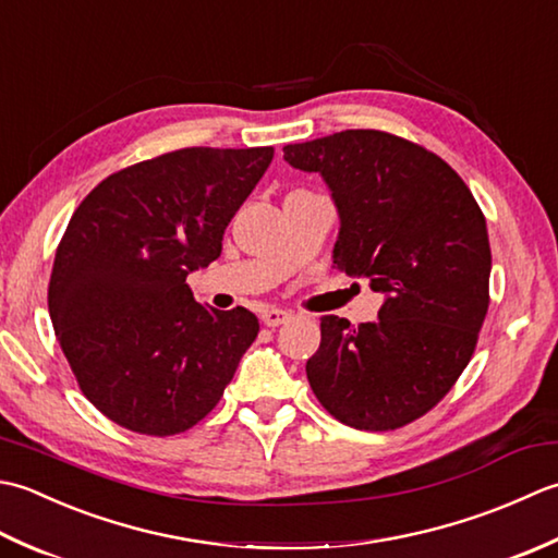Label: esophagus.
Masks as SVG:
<instances>
[{
	"label": "esophagus",
	"mask_w": 558,
	"mask_h": 558,
	"mask_svg": "<svg viewBox=\"0 0 558 558\" xmlns=\"http://www.w3.org/2000/svg\"><path fill=\"white\" fill-rule=\"evenodd\" d=\"M259 317H263V323H265L267 327H279V325L291 320V313H289V311H279V308H269V311H265Z\"/></svg>",
	"instance_id": "1"
}]
</instances>
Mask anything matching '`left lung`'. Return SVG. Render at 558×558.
<instances>
[{
    "instance_id": "left-lung-1",
    "label": "left lung",
    "mask_w": 558,
    "mask_h": 558,
    "mask_svg": "<svg viewBox=\"0 0 558 558\" xmlns=\"http://www.w3.org/2000/svg\"><path fill=\"white\" fill-rule=\"evenodd\" d=\"M283 161L329 187L335 267L385 295L375 323L320 317V349L305 363L315 397L351 428L414 422L468 368L488 311L480 204L442 158L378 130L289 144Z\"/></svg>"
}]
</instances>
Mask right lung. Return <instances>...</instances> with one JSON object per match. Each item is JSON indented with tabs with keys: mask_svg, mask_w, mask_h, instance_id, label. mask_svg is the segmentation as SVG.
I'll use <instances>...</instances> for the list:
<instances>
[{
	"mask_svg": "<svg viewBox=\"0 0 558 558\" xmlns=\"http://www.w3.org/2000/svg\"><path fill=\"white\" fill-rule=\"evenodd\" d=\"M271 156V146L170 151L112 173L72 214L48 308L78 388L110 422L173 436L221 400L259 323L197 303L185 279L221 255Z\"/></svg>",
	"mask_w": 558,
	"mask_h": 558,
	"instance_id": "right-lung-1",
	"label": "right lung"
}]
</instances>
